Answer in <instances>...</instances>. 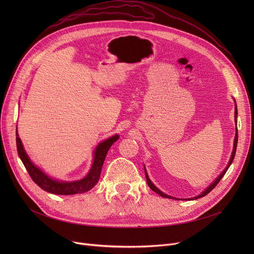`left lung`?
Listing matches in <instances>:
<instances>
[{"label":"left lung","mask_w":254,"mask_h":254,"mask_svg":"<svg viewBox=\"0 0 254 254\" xmlns=\"http://www.w3.org/2000/svg\"><path fill=\"white\" fill-rule=\"evenodd\" d=\"M237 114H238V111H237V106H236V110H235V120H236V125H237ZM237 143H238V129L236 128V136H235V141H234V149H233V153H232V155H231V159H230V162H229V164H228V166H226V168L223 170V172L221 173V174L215 179V181H213L212 182V184H210L208 188L201 193V194H198L197 196H194V197H191L192 199H196V198H199V197H202V196H205L206 194H208L213 189L215 188V186L218 184V182L221 180V178L224 176V174L226 173V171H228V169L230 168V166L232 165V163H233V161H234V158H235V154H236V150H237ZM145 175H146V180H147V184H148V186L149 188L153 190V191H155L156 193H158L159 195H162L163 197H170V198H172V196H170V195H168V194H165L164 192H162L161 190H159L158 189H156L155 186L152 184V182L150 181V179L148 178V176H147V173H146V171H145Z\"/></svg>","instance_id":"8db88e82"}]
</instances>
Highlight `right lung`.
<instances>
[{"instance_id": "add662e5", "label": "right lung", "mask_w": 254, "mask_h": 254, "mask_svg": "<svg viewBox=\"0 0 254 254\" xmlns=\"http://www.w3.org/2000/svg\"><path fill=\"white\" fill-rule=\"evenodd\" d=\"M118 136L115 135L109 139L103 141L95 151V159H93L92 167L87 174V176L81 180L74 181V182H60L49 178L47 175L37 168L29 158L28 154L25 153L20 138L18 137L17 129H16V146L17 152L22 161L26 171L30 174L33 181L41 188L43 190L55 193V194H75V193H82L90 190L95 186L101 176L102 167L105 161V157L108 153L110 147L114 142L118 140Z\"/></svg>"}]
</instances>
